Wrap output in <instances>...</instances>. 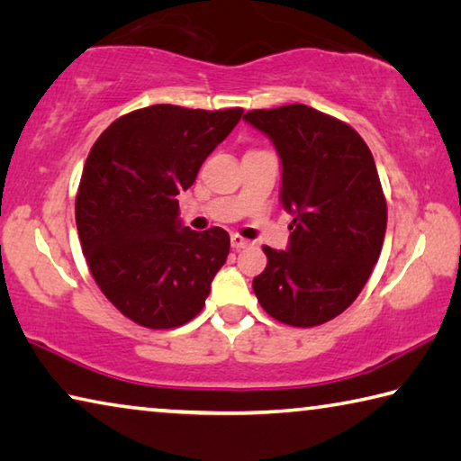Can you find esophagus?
I'll return each mask as SVG.
<instances>
[{
    "mask_svg": "<svg viewBox=\"0 0 461 461\" xmlns=\"http://www.w3.org/2000/svg\"><path fill=\"white\" fill-rule=\"evenodd\" d=\"M230 245H232V249H245L249 245V240L240 235H230Z\"/></svg>",
    "mask_w": 461,
    "mask_h": 461,
    "instance_id": "34e87169",
    "label": "esophagus"
}]
</instances>
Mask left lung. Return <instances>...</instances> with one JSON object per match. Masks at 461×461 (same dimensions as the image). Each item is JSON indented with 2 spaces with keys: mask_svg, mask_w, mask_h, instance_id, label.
<instances>
[{
  "mask_svg": "<svg viewBox=\"0 0 461 461\" xmlns=\"http://www.w3.org/2000/svg\"><path fill=\"white\" fill-rule=\"evenodd\" d=\"M243 120L274 142L280 202L294 216L285 251L263 247L255 296L280 322L316 327L351 306L380 258L388 214L372 150L351 126L304 104Z\"/></svg>",
  "mask_w": 461,
  "mask_h": 461,
  "instance_id": "left-lung-1",
  "label": "left lung"
}]
</instances>
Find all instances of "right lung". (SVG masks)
Returning <instances> with one entry per match:
<instances>
[{"instance_id": "obj_1", "label": "right lung", "mask_w": 461, "mask_h": 461, "mask_svg": "<svg viewBox=\"0 0 461 461\" xmlns=\"http://www.w3.org/2000/svg\"><path fill=\"white\" fill-rule=\"evenodd\" d=\"M240 116L149 105L114 120L89 150L75 200L83 255L105 298L142 327H181L206 304L230 239L221 226H184L177 194Z\"/></svg>"}]
</instances>
